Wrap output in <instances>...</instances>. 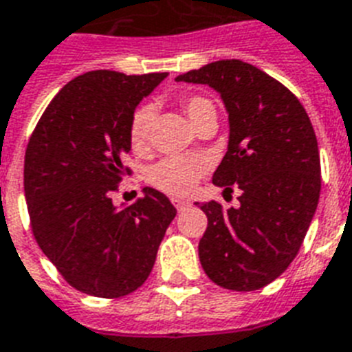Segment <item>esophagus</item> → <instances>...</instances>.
<instances>
[{
  "label": "esophagus",
  "mask_w": 352,
  "mask_h": 352,
  "mask_svg": "<svg viewBox=\"0 0 352 352\" xmlns=\"http://www.w3.org/2000/svg\"><path fill=\"white\" fill-rule=\"evenodd\" d=\"M173 206H175L177 210L179 211H182V210H186V208H188V206H190V202L188 201H182V199H173Z\"/></svg>",
  "instance_id": "esophagus-1"
}]
</instances>
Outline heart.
<instances>
[{
    "label": "heart",
    "instance_id": "b5f03b06",
    "mask_svg": "<svg viewBox=\"0 0 352 352\" xmlns=\"http://www.w3.org/2000/svg\"><path fill=\"white\" fill-rule=\"evenodd\" d=\"M181 107L193 126L208 113H215V107L210 99L202 96H184ZM153 122V108H137L131 116L128 128V141L133 153L142 155L150 148V130ZM210 164L202 157H166L151 168L148 181L153 188L164 191L168 195H188L195 190L197 181L208 171Z\"/></svg>",
    "mask_w": 352,
    "mask_h": 352
}]
</instances>
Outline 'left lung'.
<instances>
[{"label":"left lung","mask_w":352,"mask_h":352,"mask_svg":"<svg viewBox=\"0 0 352 352\" xmlns=\"http://www.w3.org/2000/svg\"><path fill=\"white\" fill-rule=\"evenodd\" d=\"M175 81L221 94L230 142L213 184L224 193L241 190L236 208L197 202L208 217L202 270L224 289H260L289 267L318 206L320 153L309 116L282 82L241 59L210 63Z\"/></svg>","instance_id":"8db88e82"}]
</instances>
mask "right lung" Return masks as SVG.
<instances>
[{"label":"right lung","instance_id":"right-lung-1","mask_svg":"<svg viewBox=\"0 0 352 352\" xmlns=\"http://www.w3.org/2000/svg\"><path fill=\"white\" fill-rule=\"evenodd\" d=\"M166 72L94 70L57 92L25 153V199L34 239L81 293L119 298L141 287L177 210L144 188L130 206L111 202L130 168L128 128L137 104Z\"/></svg>","mask_w":352,"mask_h":352}]
</instances>
